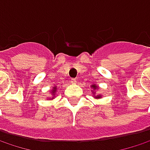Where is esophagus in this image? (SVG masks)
Masks as SVG:
<instances>
[{
    "instance_id": "1",
    "label": "esophagus",
    "mask_w": 150,
    "mask_h": 150,
    "mask_svg": "<svg viewBox=\"0 0 150 150\" xmlns=\"http://www.w3.org/2000/svg\"><path fill=\"white\" fill-rule=\"evenodd\" d=\"M70 82H71V83L74 84V83H77V79H71Z\"/></svg>"
}]
</instances>
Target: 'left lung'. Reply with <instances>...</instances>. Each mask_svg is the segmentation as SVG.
Instances as JSON below:
<instances>
[{
	"label": "left lung",
	"instance_id": "8db88e82",
	"mask_svg": "<svg viewBox=\"0 0 150 150\" xmlns=\"http://www.w3.org/2000/svg\"><path fill=\"white\" fill-rule=\"evenodd\" d=\"M91 88H93L94 90H96V89L97 88V86H96V84H93V85L91 86ZM95 98H101V96H100V95H97V96H95Z\"/></svg>",
	"mask_w": 150,
	"mask_h": 150
}]
</instances>
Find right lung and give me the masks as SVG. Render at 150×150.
<instances>
[{
    "label": "right lung",
    "mask_w": 150,
    "mask_h": 150,
    "mask_svg": "<svg viewBox=\"0 0 150 150\" xmlns=\"http://www.w3.org/2000/svg\"><path fill=\"white\" fill-rule=\"evenodd\" d=\"M56 90H57V87H55V86H54V87L53 88V91H52V96H52V97H49L48 99H51V100H52V99H54V95H55L54 93L56 92Z\"/></svg>",
    "instance_id": "right-lung-1"
}]
</instances>
